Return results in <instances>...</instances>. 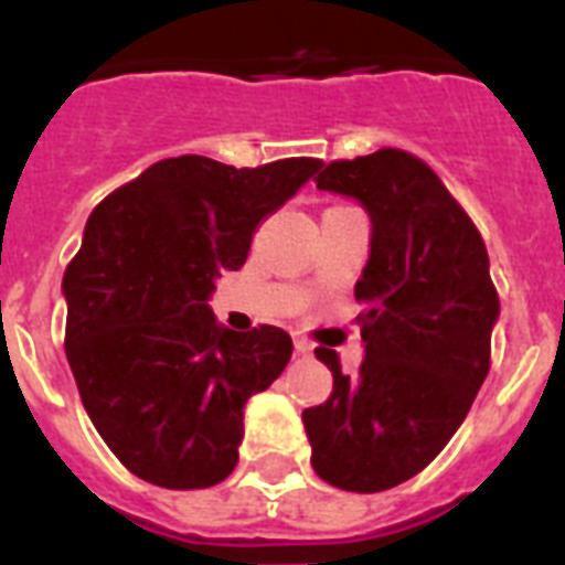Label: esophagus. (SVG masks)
Segmentation results:
<instances>
[{"label": "esophagus", "mask_w": 565, "mask_h": 565, "mask_svg": "<svg viewBox=\"0 0 565 565\" xmlns=\"http://www.w3.org/2000/svg\"><path fill=\"white\" fill-rule=\"evenodd\" d=\"M292 343H296V352H299V354H310V352H313V343H310L308 337L296 334V337H292Z\"/></svg>", "instance_id": "1"}]
</instances>
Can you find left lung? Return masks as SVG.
Here are the masks:
<instances>
[{
    "label": "left lung",
    "mask_w": 565,
    "mask_h": 565,
    "mask_svg": "<svg viewBox=\"0 0 565 565\" xmlns=\"http://www.w3.org/2000/svg\"><path fill=\"white\" fill-rule=\"evenodd\" d=\"M319 190L370 213L361 372L334 375L326 404L301 413L313 472L349 492H381L422 472L455 437L490 372L499 292L481 234L437 172L402 149H381L319 172Z\"/></svg>",
    "instance_id": "obj_1"
}]
</instances>
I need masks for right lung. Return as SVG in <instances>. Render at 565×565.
I'll return each mask as SVG.
<instances>
[{
  "instance_id": "1",
  "label": "right lung",
  "mask_w": 565,
  "mask_h": 565,
  "mask_svg": "<svg viewBox=\"0 0 565 565\" xmlns=\"http://www.w3.org/2000/svg\"><path fill=\"white\" fill-rule=\"evenodd\" d=\"M319 167L287 158L234 170L181 154L90 213L64 273V349L84 411L137 478L204 490L234 472L243 407L281 375L292 340L275 326L222 328L207 299Z\"/></svg>"
}]
</instances>
